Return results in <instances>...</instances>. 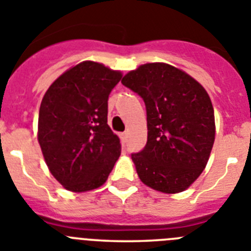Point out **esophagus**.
<instances>
[{"label":"esophagus","mask_w":251,"mask_h":251,"mask_svg":"<svg viewBox=\"0 0 251 251\" xmlns=\"http://www.w3.org/2000/svg\"><path fill=\"white\" fill-rule=\"evenodd\" d=\"M127 132H123V134L120 135L121 136V141H123V144L126 143V140H127Z\"/></svg>","instance_id":"esophagus-1"}]
</instances>
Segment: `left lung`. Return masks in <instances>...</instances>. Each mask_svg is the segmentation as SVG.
Instances as JSON below:
<instances>
[{
    "mask_svg": "<svg viewBox=\"0 0 251 251\" xmlns=\"http://www.w3.org/2000/svg\"><path fill=\"white\" fill-rule=\"evenodd\" d=\"M121 83L147 106V145L131 155L140 180L168 195L186 191L206 168L215 141L208 93L195 78L167 63L140 65Z\"/></svg>",
    "mask_w": 251,
    "mask_h": 251,
    "instance_id": "left-lung-1",
    "label": "left lung"
}]
</instances>
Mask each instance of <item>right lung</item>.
Segmentation results:
<instances>
[{
	"label": "right lung",
	"mask_w": 251,
	"mask_h": 251,
	"mask_svg": "<svg viewBox=\"0 0 251 251\" xmlns=\"http://www.w3.org/2000/svg\"><path fill=\"white\" fill-rule=\"evenodd\" d=\"M123 77L84 60L54 80L40 104L38 141L50 173L71 192L99 188L121 154L107 124L108 95Z\"/></svg>",
	"instance_id": "1"
}]
</instances>
